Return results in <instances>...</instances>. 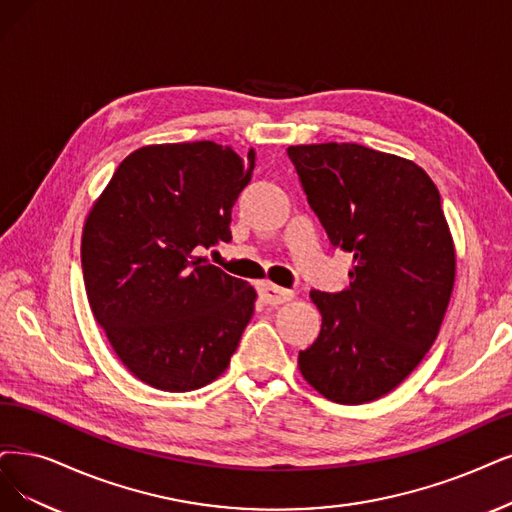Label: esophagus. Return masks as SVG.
I'll return each mask as SVG.
<instances>
[{
  "label": "esophagus",
  "mask_w": 512,
  "mask_h": 512,
  "mask_svg": "<svg viewBox=\"0 0 512 512\" xmlns=\"http://www.w3.org/2000/svg\"><path fill=\"white\" fill-rule=\"evenodd\" d=\"M257 293H259V299L263 301V304H268V306H280V304H285V301L293 299V291L276 287V285H272V282H259Z\"/></svg>",
  "instance_id": "1"
}]
</instances>
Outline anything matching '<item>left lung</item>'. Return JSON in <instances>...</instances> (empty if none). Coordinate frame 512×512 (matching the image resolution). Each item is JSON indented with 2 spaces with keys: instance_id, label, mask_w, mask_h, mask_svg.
I'll return each mask as SVG.
<instances>
[{
  "instance_id": "1",
  "label": "left lung",
  "mask_w": 512,
  "mask_h": 512,
  "mask_svg": "<svg viewBox=\"0 0 512 512\" xmlns=\"http://www.w3.org/2000/svg\"><path fill=\"white\" fill-rule=\"evenodd\" d=\"M287 154L331 244L354 255L350 287L310 293L323 325L299 371L333 403L375 401L420 365L449 306L456 246L439 189L422 166L365 145Z\"/></svg>"
}]
</instances>
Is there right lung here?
I'll use <instances>...</instances> for the list:
<instances>
[{
  "label": "right lung",
  "instance_id": "add662e5",
  "mask_svg": "<svg viewBox=\"0 0 512 512\" xmlns=\"http://www.w3.org/2000/svg\"><path fill=\"white\" fill-rule=\"evenodd\" d=\"M240 158L213 141L145 145L94 200L82 232L90 310L143 384L198 390L227 369L255 310V289L196 253L230 242L232 206L249 185Z\"/></svg>",
  "mask_w": 512,
  "mask_h": 512
}]
</instances>
